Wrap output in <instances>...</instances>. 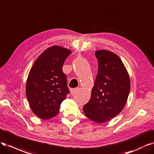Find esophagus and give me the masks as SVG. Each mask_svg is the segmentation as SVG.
Here are the masks:
<instances>
[{"label": "esophagus", "instance_id": "1", "mask_svg": "<svg viewBox=\"0 0 154 154\" xmlns=\"http://www.w3.org/2000/svg\"><path fill=\"white\" fill-rule=\"evenodd\" d=\"M77 90H78L77 88H71L70 89V93H71V94H73Z\"/></svg>", "mask_w": 154, "mask_h": 154}]
</instances>
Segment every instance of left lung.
<instances>
[{"label": "left lung", "instance_id": "1", "mask_svg": "<svg viewBox=\"0 0 154 154\" xmlns=\"http://www.w3.org/2000/svg\"><path fill=\"white\" fill-rule=\"evenodd\" d=\"M98 73L90 100L83 107L86 116L97 123L109 121L125 106L131 90L130 79L116 54L97 51Z\"/></svg>", "mask_w": 154, "mask_h": 154}]
</instances>
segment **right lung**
Here are the masks:
<instances>
[{
    "label": "right lung",
    "mask_w": 154,
    "mask_h": 154,
    "mask_svg": "<svg viewBox=\"0 0 154 154\" xmlns=\"http://www.w3.org/2000/svg\"><path fill=\"white\" fill-rule=\"evenodd\" d=\"M71 52L61 47H49L38 57L29 72L26 96L33 112L43 120L57 115L61 102L70 93L62 67Z\"/></svg>",
    "instance_id": "add662e5"
}]
</instances>
